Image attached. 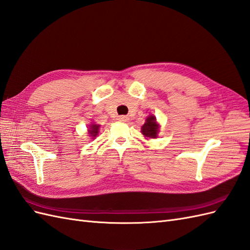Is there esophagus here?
Instances as JSON below:
<instances>
[{
    "instance_id": "1",
    "label": "esophagus",
    "mask_w": 250,
    "mask_h": 250,
    "mask_svg": "<svg viewBox=\"0 0 250 250\" xmlns=\"http://www.w3.org/2000/svg\"><path fill=\"white\" fill-rule=\"evenodd\" d=\"M117 120H119V121H124V123H125V121L129 120V117H127V116H119V117L117 118Z\"/></svg>"
}]
</instances>
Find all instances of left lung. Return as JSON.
<instances>
[{"instance_id":"obj_1","label":"left lung","mask_w":250,"mask_h":250,"mask_svg":"<svg viewBox=\"0 0 250 250\" xmlns=\"http://www.w3.org/2000/svg\"><path fill=\"white\" fill-rule=\"evenodd\" d=\"M159 132V125L156 121L154 115H150L146 117L145 125L142 126V133L148 138H156Z\"/></svg>"}]
</instances>
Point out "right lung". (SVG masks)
I'll list each match as a JSON object with an SVG mask.
<instances>
[{
    "instance_id": "add662e5",
    "label": "right lung",
    "mask_w": 250,
    "mask_h": 250,
    "mask_svg": "<svg viewBox=\"0 0 250 250\" xmlns=\"http://www.w3.org/2000/svg\"><path fill=\"white\" fill-rule=\"evenodd\" d=\"M99 125H96V124H93L89 125V129H88V134L89 136L95 138L96 136L98 135V132H99Z\"/></svg>"
}]
</instances>
